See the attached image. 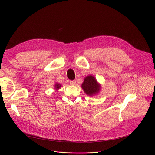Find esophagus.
Wrapping results in <instances>:
<instances>
[{
    "instance_id": "1",
    "label": "esophagus",
    "mask_w": 155,
    "mask_h": 155,
    "mask_svg": "<svg viewBox=\"0 0 155 155\" xmlns=\"http://www.w3.org/2000/svg\"><path fill=\"white\" fill-rule=\"evenodd\" d=\"M70 84L71 85H75L76 84V81L75 80H71V81H70Z\"/></svg>"
}]
</instances>
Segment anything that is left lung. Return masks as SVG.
<instances>
[{"label":"left lung","instance_id":"1","mask_svg":"<svg viewBox=\"0 0 155 155\" xmlns=\"http://www.w3.org/2000/svg\"><path fill=\"white\" fill-rule=\"evenodd\" d=\"M81 87L87 95L93 96L99 92L101 85L97 83L96 79L93 76L89 75L84 79Z\"/></svg>","mask_w":155,"mask_h":155}]
</instances>
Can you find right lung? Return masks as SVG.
<instances>
[{"label":"right lung","mask_w":155,"mask_h":155,"mask_svg":"<svg viewBox=\"0 0 155 155\" xmlns=\"http://www.w3.org/2000/svg\"><path fill=\"white\" fill-rule=\"evenodd\" d=\"M61 87V85L59 83H56L54 85V88H55V90H56L59 89Z\"/></svg>","instance_id":"1"}]
</instances>
